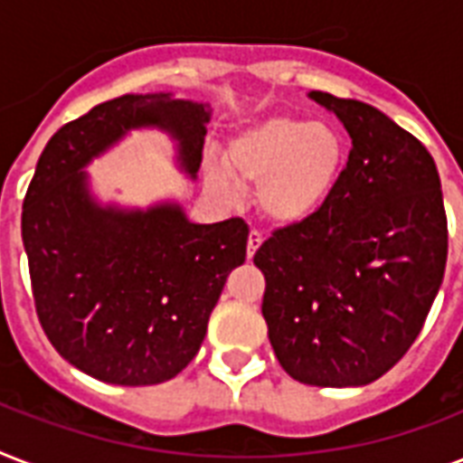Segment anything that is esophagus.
<instances>
[{"label": "esophagus", "instance_id": "esophagus-1", "mask_svg": "<svg viewBox=\"0 0 463 463\" xmlns=\"http://www.w3.org/2000/svg\"><path fill=\"white\" fill-rule=\"evenodd\" d=\"M261 242H264V238H261V232L250 231V235H247V260H252L254 252L260 250Z\"/></svg>", "mask_w": 463, "mask_h": 463}]
</instances>
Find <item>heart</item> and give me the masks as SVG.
Wrapping results in <instances>:
<instances>
[{
    "label": "heart",
    "instance_id": "obj_1",
    "mask_svg": "<svg viewBox=\"0 0 463 463\" xmlns=\"http://www.w3.org/2000/svg\"><path fill=\"white\" fill-rule=\"evenodd\" d=\"M348 146L336 127L271 115L242 127L225 144L223 167L206 182L232 202L240 187H257L260 213L274 225H300L329 203L341 184Z\"/></svg>",
    "mask_w": 463,
    "mask_h": 463
}]
</instances>
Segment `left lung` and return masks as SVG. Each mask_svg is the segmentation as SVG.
I'll return each mask as SVG.
<instances>
[{
    "instance_id": "left-lung-1",
    "label": "left lung",
    "mask_w": 463,
    "mask_h": 463,
    "mask_svg": "<svg viewBox=\"0 0 463 463\" xmlns=\"http://www.w3.org/2000/svg\"><path fill=\"white\" fill-rule=\"evenodd\" d=\"M353 146L315 218L254 254L261 315L281 367L312 387H363L406 355L438 296L447 213L428 148L377 108L322 90Z\"/></svg>"
}]
</instances>
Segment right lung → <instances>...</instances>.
I'll return each instance as SVG.
<instances>
[{"instance_id":"obj_1","label":"right lung","mask_w":463,"mask_h":463,"mask_svg":"<svg viewBox=\"0 0 463 463\" xmlns=\"http://www.w3.org/2000/svg\"><path fill=\"white\" fill-rule=\"evenodd\" d=\"M209 110L170 93L96 105L47 141L24 199L21 235L33 300L54 351L108 384L146 387L192 363L225 279L245 261L247 223H189L177 203L98 206L83 165L137 127L180 144L192 177Z\"/></svg>"}]
</instances>
